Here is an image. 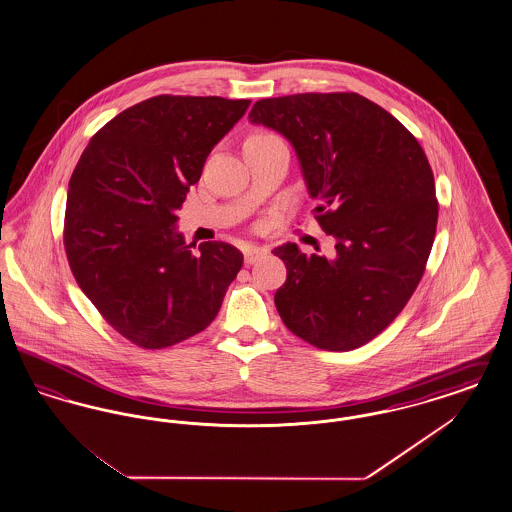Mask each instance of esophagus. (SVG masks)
<instances>
[{"instance_id": "obj_1", "label": "esophagus", "mask_w": 512, "mask_h": 512, "mask_svg": "<svg viewBox=\"0 0 512 512\" xmlns=\"http://www.w3.org/2000/svg\"><path fill=\"white\" fill-rule=\"evenodd\" d=\"M244 257L245 265H255L257 261L267 257V249L265 247H257V245H249V247H245Z\"/></svg>"}]
</instances>
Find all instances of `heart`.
Returning a JSON list of instances; mask_svg holds the SVG:
<instances>
[{
  "instance_id": "1",
  "label": "heart",
  "mask_w": 512,
  "mask_h": 512,
  "mask_svg": "<svg viewBox=\"0 0 512 512\" xmlns=\"http://www.w3.org/2000/svg\"><path fill=\"white\" fill-rule=\"evenodd\" d=\"M253 136H263V134H253Z\"/></svg>"
}]
</instances>
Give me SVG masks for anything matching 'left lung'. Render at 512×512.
Masks as SVG:
<instances>
[{"label":"left lung","instance_id":"obj_1","mask_svg":"<svg viewBox=\"0 0 512 512\" xmlns=\"http://www.w3.org/2000/svg\"><path fill=\"white\" fill-rule=\"evenodd\" d=\"M249 121L286 136L299 157L320 228L336 257L295 244L274 255L288 270L274 295L297 338L351 351L384 332L411 299L438 226L434 172L413 134L355 92L255 101Z\"/></svg>","mask_w":512,"mask_h":512}]
</instances>
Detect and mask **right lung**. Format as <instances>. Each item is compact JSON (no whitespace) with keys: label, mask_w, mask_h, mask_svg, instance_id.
Masks as SVG:
<instances>
[{"label":"right lung","mask_w":512,"mask_h":512,"mask_svg":"<svg viewBox=\"0 0 512 512\" xmlns=\"http://www.w3.org/2000/svg\"><path fill=\"white\" fill-rule=\"evenodd\" d=\"M249 99L155 96L101 126L74 167L63 244L74 280L122 338L165 349L205 330L244 265L234 245L194 253L176 211Z\"/></svg>","instance_id":"add662e5"}]
</instances>
